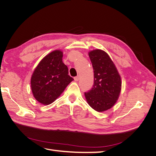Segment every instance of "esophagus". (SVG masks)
<instances>
[{
  "label": "esophagus",
  "instance_id": "1",
  "mask_svg": "<svg viewBox=\"0 0 156 156\" xmlns=\"http://www.w3.org/2000/svg\"><path fill=\"white\" fill-rule=\"evenodd\" d=\"M79 79V76H77V77H74V80H75V81H78Z\"/></svg>",
  "mask_w": 156,
  "mask_h": 156
}]
</instances>
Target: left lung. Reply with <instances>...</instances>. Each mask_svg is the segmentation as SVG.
I'll return each instance as SVG.
<instances>
[{
  "mask_svg": "<svg viewBox=\"0 0 156 156\" xmlns=\"http://www.w3.org/2000/svg\"><path fill=\"white\" fill-rule=\"evenodd\" d=\"M94 69L92 88L84 93L88 104L98 112L110 109L119 100L122 89L120 75L105 51L94 49L88 52Z\"/></svg>",
  "mask_w": 156,
  "mask_h": 156,
  "instance_id": "1",
  "label": "left lung"
}]
</instances>
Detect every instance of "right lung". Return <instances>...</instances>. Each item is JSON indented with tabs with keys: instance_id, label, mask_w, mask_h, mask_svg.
I'll return each mask as SVG.
<instances>
[{
	"instance_id": "1",
	"label": "right lung",
	"mask_w": 156,
	"mask_h": 156,
	"mask_svg": "<svg viewBox=\"0 0 156 156\" xmlns=\"http://www.w3.org/2000/svg\"><path fill=\"white\" fill-rule=\"evenodd\" d=\"M63 52L55 50L42 58L30 79L33 96L41 104L54 102L73 79L68 75V68L62 62Z\"/></svg>"
}]
</instances>
